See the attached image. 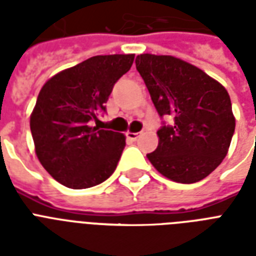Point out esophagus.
Segmentation results:
<instances>
[{
  "mask_svg": "<svg viewBox=\"0 0 256 256\" xmlns=\"http://www.w3.org/2000/svg\"><path fill=\"white\" fill-rule=\"evenodd\" d=\"M140 132H128L126 136H128V138L130 140H136L138 138H140Z\"/></svg>",
  "mask_w": 256,
  "mask_h": 256,
  "instance_id": "34e87169",
  "label": "esophagus"
}]
</instances>
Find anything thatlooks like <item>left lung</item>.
Wrapping results in <instances>:
<instances>
[{"label": "left lung", "mask_w": 256, "mask_h": 256, "mask_svg": "<svg viewBox=\"0 0 256 256\" xmlns=\"http://www.w3.org/2000/svg\"><path fill=\"white\" fill-rule=\"evenodd\" d=\"M136 66L162 120L160 144L148 154L160 174L178 183L202 180L226 156L234 136L228 92L196 66L171 56L140 54Z\"/></svg>", "instance_id": "1"}]
</instances>
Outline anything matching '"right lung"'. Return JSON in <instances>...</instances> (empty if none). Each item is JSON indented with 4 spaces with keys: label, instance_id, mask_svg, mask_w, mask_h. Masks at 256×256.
<instances>
[{
    "label": "right lung",
    "instance_id": "obj_1",
    "mask_svg": "<svg viewBox=\"0 0 256 256\" xmlns=\"http://www.w3.org/2000/svg\"><path fill=\"white\" fill-rule=\"evenodd\" d=\"M132 61L134 54L96 56L56 74L41 88L30 116L36 154L64 186H96L116 168L124 136L94 122L106 112L112 88Z\"/></svg>",
    "mask_w": 256,
    "mask_h": 256
}]
</instances>
